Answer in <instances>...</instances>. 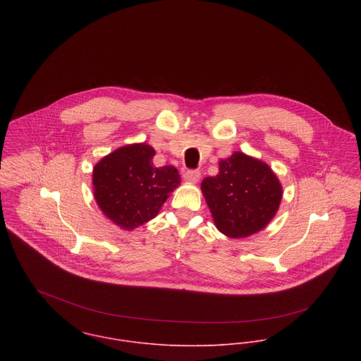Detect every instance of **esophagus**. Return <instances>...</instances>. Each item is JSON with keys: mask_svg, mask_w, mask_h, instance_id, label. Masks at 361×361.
<instances>
[{"mask_svg": "<svg viewBox=\"0 0 361 361\" xmlns=\"http://www.w3.org/2000/svg\"><path fill=\"white\" fill-rule=\"evenodd\" d=\"M200 178H202V173L197 169H189L183 173V179L189 183H197L200 180Z\"/></svg>", "mask_w": 361, "mask_h": 361, "instance_id": "obj_1", "label": "esophagus"}]
</instances>
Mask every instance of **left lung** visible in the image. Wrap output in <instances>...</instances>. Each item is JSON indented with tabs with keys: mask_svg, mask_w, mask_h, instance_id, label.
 Segmentation results:
<instances>
[{
	"mask_svg": "<svg viewBox=\"0 0 361 361\" xmlns=\"http://www.w3.org/2000/svg\"><path fill=\"white\" fill-rule=\"evenodd\" d=\"M218 171V175L202 182L216 229L233 239L264 229L282 200V186L272 169L259 159L236 152L219 161Z\"/></svg>",
	"mask_w": 361,
	"mask_h": 361,
	"instance_id": "1",
	"label": "left lung"
}]
</instances>
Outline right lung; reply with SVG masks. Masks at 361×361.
<instances>
[{"mask_svg": "<svg viewBox=\"0 0 361 361\" xmlns=\"http://www.w3.org/2000/svg\"><path fill=\"white\" fill-rule=\"evenodd\" d=\"M155 150L146 145H129L105 155L93 168L94 199L104 215L125 231L155 218L180 183L172 165L155 166Z\"/></svg>", "mask_w": 361, "mask_h": 361, "instance_id": "add662e5", "label": "right lung"}]
</instances>
